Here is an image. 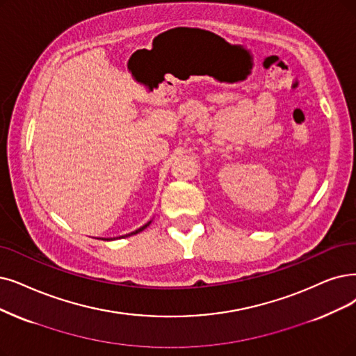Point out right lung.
I'll return each mask as SVG.
<instances>
[{"instance_id":"add662e5","label":"right lung","mask_w":356,"mask_h":356,"mask_svg":"<svg viewBox=\"0 0 356 356\" xmlns=\"http://www.w3.org/2000/svg\"><path fill=\"white\" fill-rule=\"evenodd\" d=\"M150 223H152V220H150V222H147L146 225H143V226H141V227H138V229H137V231H134V232H131V234H127V235H124V238H125V236H131V235H136V234L141 232V231H143V229H146V227H147V226H149ZM120 238H122V236H120Z\"/></svg>"}]
</instances>
